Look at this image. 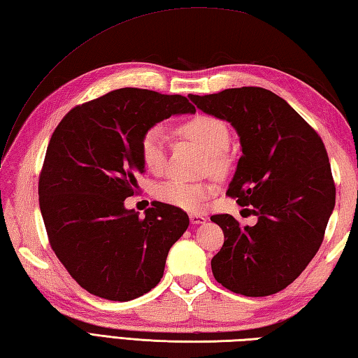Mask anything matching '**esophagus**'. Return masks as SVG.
<instances>
[{
  "label": "esophagus",
  "mask_w": 358,
  "mask_h": 358,
  "mask_svg": "<svg viewBox=\"0 0 358 358\" xmlns=\"http://www.w3.org/2000/svg\"><path fill=\"white\" fill-rule=\"evenodd\" d=\"M189 218H191V223L192 224H203V223L208 222L206 217L199 215V214H191V215H189Z\"/></svg>",
  "instance_id": "esophagus-1"
}]
</instances>
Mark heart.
Masks as SVG:
<instances>
[{"label":"heart","mask_w":358,"mask_h":358,"mask_svg":"<svg viewBox=\"0 0 358 358\" xmlns=\"http://www.w3.org/2000/svg\"><path fill=\"white\" fill-rule=\"evenodd\" d=\"M178 134L189 141L195 143L209 155L210 169L217 173H224L229 167L231 134L224 121L217 117L199 113L189 118L178 127ZM140 157L148 171L159 173L166 166V134L162 126H152L143 134L140 140ZM155 196L166 204L189 212L201 210L204 203L215 195L217 187L212 181L167 180L155 186Z\"/></svg>","instance_id":"heart-1"}]
</instances>
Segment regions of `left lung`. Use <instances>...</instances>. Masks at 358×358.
I'll return each mask as SVG.
<instances>
[{
  "label": "left lung",
  "mask_w": 358,
  "mask_h": 358,
  "mask_svg": "<svg viewBox=\"0 0 358 358\" xmlns=\"http://www.w3.org/2000/svg\"><path fill=\"white\" fill-rule=\"evenodd\" d=\"M208 115L237 131L241 157L227 189L240 206H254V226L212 215L224 243L212 258L214 277L246 296H266L305 271L323 241L336 206L331 164L320 136L283 98L263 87L189 95Z\"/></svg>",
  "instance_id": "1"
}]
</instances>
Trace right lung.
<instances>
[{"label":"right lung","mask_w":358,"mask_h":358,"mask_svg":"<svg viewBox=\"0 0 358 358\" xmlns=\"http://www.w3.org/2000/svg\"><path fill=\"white\" fill-rule=\"evenodd\" d=\"M181 113H195L186 96L124 87L73 108L52 134L38 185L41 215L58 260L87 292L129 301L162 280L189 217L157 201L140 218L124 200L144 172L143 134Z\"/></svg>","instance_id":"right-lung-1"}]
</instances>
